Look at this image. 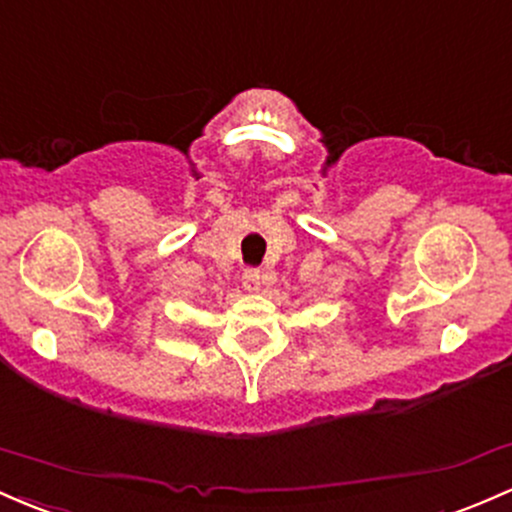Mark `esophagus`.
Listing matches in <instances>:
<instances>
[{
    "mask_svg": "<svg viewBox=\"0 0 512 512\" xmlns=\"http://www.w3.org/2000/svg\"><path fill=\"white\" fill-rule=\"evenodd\" d=\"M243 286H245V291H250V294L260 291V286H262V272H260V269H245Z\"/></svg>",
    "mask_w": 512,
    "mask_h": 512,
    "instance_id": "34e87169",
    "label": "esophagus"
}]
</instances>
